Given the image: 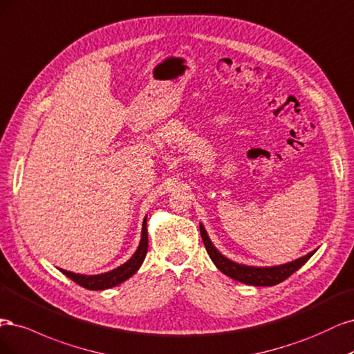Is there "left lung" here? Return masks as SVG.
<instances>
[{"instance_id": "8db88e82", "label": "left lung", "mask_w": 354, "mask_h": 354, "mask_svg": "<svg viewBox=\"0 0 354 354\" xmlns=\"http://www.w3.org/2000/svg\"><path fill=\"white\" fill-rule=\"evenodd\" d=\"M200 232L204 247H206L207 253L212 259L213 263L216 265L222 273H225L226 277H230L238 282H243L247 285H254V287H272V285H277L282 281L291 277L295 270H299L307 260H309L315 252L306 254L297 260L290 261V263L279 265V266H269V268H256V266H245V265H239L235 263V261L230 260L221 254L213 243L210 241V238L204 230V226L200 223Z\"/></svg>"}]
</instances>
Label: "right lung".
I'll use <instances>...</instances> for the list:
<instances>
[{"label": "right lung", "mask_w": 354, "mask_h": 354, "mask_svg": "<svg viewBox=\"0 0 354 354\" xmlns=\"http://www.w3.org/2000/svg\"><path fill=\"white\" fill-rule=\"evenodd\" d=\"M148 250V234H147V216L142 222V232H141V241L136 252L133 253V256L123 263L122 266L113 269L110 272L106 273H100V275H81V273H73L69 270H63L60 269L67 278H71L72 281H75L77 285L86 288V290H107L111 287H116V285L124 282L127 279H129L133 273L138 270L142 265V261L145 259Z\"/></svg>", "instance_id": "add662e5"}]
</instances>
